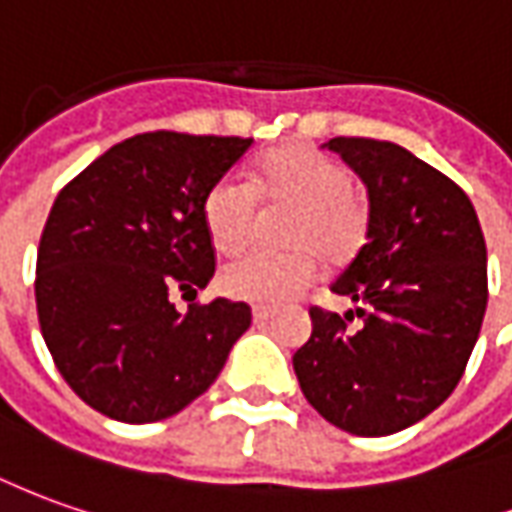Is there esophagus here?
<instances>
[{"instance_id":"34e87169","label":"esophagus","mask_w":512,"mask_h":512,"mask_svg":"<svg viewBox=\"0 0 512 512\" xmlns=\"http://www.w3.org/2000/svg\"><path fill=\"white\" fill-rule=\"evenodd\" d=\"M271 316H274V311H271V308H255V311H252V319H255L257 325L269 322Z\"/></svg>"}]
</instances>
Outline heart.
I'll return each mask as SVG.
<instances>
[{"mask_svg": "<svg viewBox=\"0 0 512 512\" xmlns=\"http://www.w3.org/2000/svg\"><path fill=\"white\" fill-rule=\"evenodd\" d=\"M260 197L271 210L294 212L285 229L291 255H255L232 260L221 271V288L232 300L252 305H283L300 297L316 277V257L325 266H342L356 255L367 235V210L353 196L350 173L305 145L269 154L252 184L224 176L204 198V221L212 243L235 255L255 241Z\"/></svg>", "mask_w": 512, "mask_h": 512, "instance_id": "1", "label": "heart"}]
</instances>
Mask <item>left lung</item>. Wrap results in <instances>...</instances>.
I'll use <instances>...</instances> for the list:
<instances>
[{"instance_id":"left-lung-1","label":"left lung","mask_w":512,"mask_h":512,"mask_svg":"<svg viewBox=\"0 0 512 512\" xmlns=\"http://www.w3.org/2000/svg\"><path fill=\"white\" fill-rule=\"evenodd\" d=\"M367 187V243L330 285L356 302L311 308L294 353L302 395L328 423L384 437L431 415L460 384L488 308V249L471 198L395 142H325ZM358 313L362 325H346Z\"/></svg>"}]
</instances>
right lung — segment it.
I'll list each match as a JSON object with an SVG mask.
<instances>
[{"label": "right lung", "mask_w": 512, "mask_h": 512, "mask_svg": "<svg viewBox=\"0 0 512 512\" xmlns=\"http://www.w3.org/2000/svg\"><path fill=\"white\" fill-rule=\"evenodd\" d=\"M249 145L137 134L55 198L38 243V325L58 373L100 415L154 423L182 412L252 325L246 302L218 297L187 314L170 302L212 280L204 198Z\"/></svg>", "instance_id": "right-lung-1"}]
</instances>
